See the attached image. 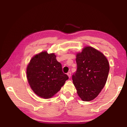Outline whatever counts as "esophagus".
<instances>
[{
    "mask_svg": "<svg viewBox=\"0 0 127 127\" xmlns=\"http://www.w3.org/2000/svg\"><path fill=\"white\" fill-rule=\"evenodd\" d=\"M71 72L70 71H69L68 73H67V75L68 76V77H69V78H70V77H71Z\"/></svg>",
    "mask_w": 127,
    "mask_h": 127,
    "instance_id": "1",
    "label": "esophagus"
}]
</instances>
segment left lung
Instances as JSON below:
<instances>
[{"label":"left lung","instance_id":"8db88e82","mask_svg":"<svg viewBox=\"0 0 127 127\" xmlns=\"http://www.w3.org/2000/svg\"><path fill=\"white\" fill-rule=\"evenodd\" d=\"M77 69L72 79L77 93L84 101L93 100L106 82L110 66L106 58L95 49L86 47L76 56Z\"/></svg>","mask_w":127,"mask_h":127}]
</instances>
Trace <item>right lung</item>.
<instances>
[{
  "label": "right lung",
  "mask_w": 127,
  "mask_h": 127,
  "mask_svg": "<svg viewBox=\"0 0 127 127\" xmlns=\"http://www.w3.org/2000/svg\"><path fill=\"white\" fill-rule=\"evenodd\" d=\"M27 78L32 90L39 96L49 98L59 91L68 79L54 53L42 52L31 60L27 67Z\"/></svg>",
  "instance_id": "add662e5"
}]
</instances>
